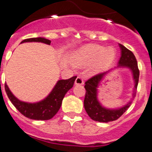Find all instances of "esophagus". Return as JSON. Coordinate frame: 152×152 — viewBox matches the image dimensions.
Returning <instances> with one entry per match:
<instances>
[{
    "instance_id": "esophagus-1",
    "label": "esophagus",
    "mask_w": 152,
    "mask_h": 152,
    "mask_svg": "<svg viewBox=\"0 0 152 152\" xmlns=\"http://www.w3.org/2000/svg\"><path fill=\"white\" fill-rule=\"evenodd\" d=\"M75 84L76 85H83V80L80 76H78L77 78L76 79V81H75Z\"/></svg>"
}]
</instances>
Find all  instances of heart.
<instances>
[{
  "mask_svg": "<svg viewBox=\"0 0 152 152\" xmlns=\"http://www.w3.org/2000/svg\"><path fill=\"white\" fill-rule=\"evenodd\" d=\"M115 51L113 48H104L99 45H87L79 49L74 55V60L81 65L94 63L93 70L100 72L106 69L113 62Z\"/></svg>",
  "mask_w": 152,
  "mask_h": 152,
  "instance_id": "heart-1",
  "label": "heart"
}]
</instances>
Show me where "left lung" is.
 Instances as JSON below:
<instances>
[{"mask_svg":"<svg viewBox=\"0 0 152 152\" xmlns=\"http://www.w3.org/2000/svg\"><path fill=\"white\" fill-rule=\"evenodd\" d=\"M121 50V57L119 58L118 67H125L130 69L133 74V78L134 80V88L133 97L136 96L137 89L138 81L140 72L138 69L137 61L132 51L127 48L119 44ZM108 72H102L92 76L91 78L85 83L86 94L84 97V108L88 115L94 121L100 123H108L111 121L116 120L122 115L127 110L131 104L132 102H129L126 105L117 108V109H109L102 105V104L97 100V87Z\"/></svg>","mask_w":152,"mask_h":152,"instance_id":"1","label":"left lung"}]
</instances>
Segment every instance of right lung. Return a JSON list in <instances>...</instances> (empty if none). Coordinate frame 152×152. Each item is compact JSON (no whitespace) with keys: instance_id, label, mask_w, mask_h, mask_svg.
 Returning a JSON list of instances; mask_svg holds the SVG:
<instances>
[{"instance_id":"obj_1","label":"right lung","mask_w":152,"mask_h":152,"mask_svg":"<svg viewBox=\"0 0 152 152\" xmlns=\"http://www.w3.org/2000/svg\"><path fill=\"white\" fill-rule=\"evenodd\" d=\"M25 42H41L47 44H50V40L43 37L29 38L23 40L21 43ZM76 79V76H73L68 80H58L49 95L44 100L36 103L22 102L13 95L6 83L4 87L11 102L23 115L35 120H48L53 118L58 112L65 94L73 87Z\"/></svg>"}]
</instances>
